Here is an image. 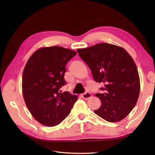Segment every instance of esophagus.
<instances>
[{"label": "esophagus", "instance_id": "34e87169", "mask_svg": "<svg viewBox=\"0 0 155 155\" xmlns=\"http://www.w3.org/2000/svg\"><path fill=\"white\" fill-rule=\"evenodd\" d=\"M81 96H82V97L83 98L84 100H88V99H89V98H91L92 97V94H91L90 92H86L85 93L81 95Z\"/></svg>", "mask_w": 155, "mask_h": 155}]
</instances>
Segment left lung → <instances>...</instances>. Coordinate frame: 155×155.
I'll return each mask as SVG.
<instances>
[{"label": "left lung", "instance_id": "left-lung-1", "mask_svg": "<svg viewBox=\"0 0 155 155\" xmlns=\"http://www.w3.org/2000/svg\"><path fill=\"white\" fill-rule=\"evenodd\" d=\"M91 69L94 81L104 84V93L96 94L101 104L94 112L109 122H118L127 116L138 101L140 83L134 60L124 48L100 43L78 49Z\"/></svg>", "mask_w": 155, "mask_h": 155}]
</instances>
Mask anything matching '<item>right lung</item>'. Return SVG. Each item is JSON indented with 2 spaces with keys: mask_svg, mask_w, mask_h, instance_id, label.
<instances>
[{
  "mask_svg": "<svg viewBox=\"0 0 155 155\" xmlns=\"http://www.w3.org/2000/svg\"><path fill=\"white\" fill-rule=\"evenodd\" d=\"M76 51L60 46L39 48L28 61L22 74V94L33 117L46 126L59 124L70 114L78 96L60 88L67 63Z\"/></svg>",
  "mask_w": 155,
  "mask_h": 155,
  "instance_id": "1",
  "label": "right lung"
}]
</instances>
